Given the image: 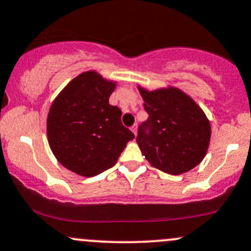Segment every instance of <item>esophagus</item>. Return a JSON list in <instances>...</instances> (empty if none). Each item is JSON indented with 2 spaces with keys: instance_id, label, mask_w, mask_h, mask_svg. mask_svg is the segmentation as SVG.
Returning a JSON list of instances; mask_svg holds the SVG:
<instances>
[{
  "instance_id": "obj_1",
  "label": "esophagus",
  "mask_w": 251,
  "mask_h": 251,
  "mask_svg": "<svg viewBox=\"0 0 251 251\" xmlns=\"http://www.w3.org/2000/svg\"><path fill=\"white\" fill-rule=\"evenodd\" d=\"M131 131L133 132L134 136H137V131H138V126H137V124H134V125L132 126V127H131Z\"/></svg>"
}]
</instances>
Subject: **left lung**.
<instances>
[{
	"label": "left lung",
	"instance_id": "8db88e82",
	"mask_svg": "<svg viewBox=\"0 0 251 251\" xmlns=\"http://www.w3.org/2000/svg\"><path fill=\"white\" fill-rule=\"evenodd\" d=\"M149 118L139 126L137 144L149 163L181 175L201 163L211 139L210 120L200 106L176 87L148 90L138 85Z\"/></svg>",
	"mask_w": 251,
	"mask_h": 251
}]
</instances>
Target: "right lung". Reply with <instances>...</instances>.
<instances>
[{
	"label": "right lung",
	"instance_id": "obj_1",
	"mask_svg": "<svg viewBox=\"0 0 251 251\" xmlns=\"http://www.w3.org/2000/svg\"><path fill=\"white\" fill-rule=\"evenodd\" d=\"M117 82L98 71L79 74L52 102L46 120L49 145L70 172L92 177L117 163L134 134L121 124L120 108L109 104Z\"/></svg>",
	"mask_w": 251,
	"mask_h": 251
}]
</instances>
